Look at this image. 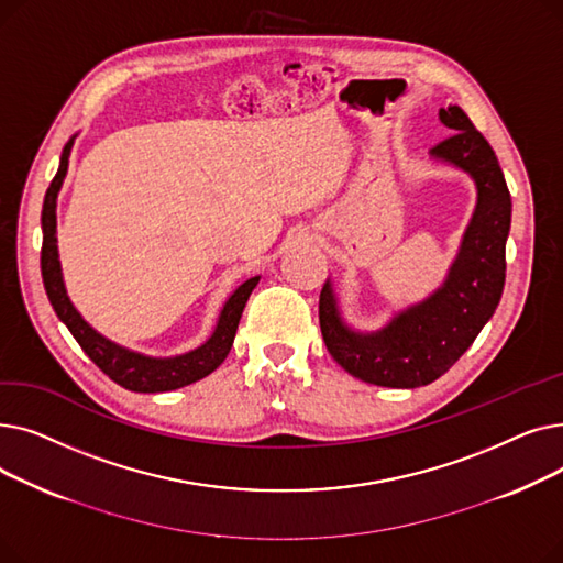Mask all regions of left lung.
<instances>
[{
	"instance_id": "1",
	"label": "left lung",
	"mask_w": 563,
	"mask_h": 563,
	"mask_svg": "<svg viewBox=\"0 0 563 563\" xmlns=\"http://www.w3.org/2000/svg\"><path fill=\"white\" fill-rule=\"evenodd\" d=\"M454 130L431 157L454 164L477 185V207L450 274L429 299L397 312L374 333L349 329L331 280L319 297V327L331 356L351 376L383 388H420L445 374L493 317L507 276L511 194L490 143L456 104L440 109Z\"/></svg>"
}]
</instances>
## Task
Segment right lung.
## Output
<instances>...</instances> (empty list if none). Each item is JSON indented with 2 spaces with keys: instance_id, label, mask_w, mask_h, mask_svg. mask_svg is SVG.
<instances>
[{
  "instance_id": "add662e5",
  "label": "right lung",
  "mask_w": 563,
  "mask_h": 563,
  "mask_svg": "<svg viewBox=\"0 0 563 563\" xmlns=\"http://www.w3.org/2000/svg\"><path fill=\"white\" fill-rule=\"evenodd\" d=\"M75 136L66 143L62 153V164L54 175V180L47 187L45 200H43V249H41V272H43V285L47 291V299L62 319L73 338L79 342L84 353L91 358L113 383L123 386L132 393H168L191 386V383L212 374L230 353V346L234 342L236 327L244 312V306L251 297V291L260 283V276L249 278L236 287L228 301L221 308V314L217 319V327L205 344H200L194 351L183 353V356L173 358H153L143 356L139 351H132L128 346H121L111 342L109 338L100 335L91 323L84 321V317L77 312L73 301L68 299V291L64 285L62 262H58V249H56V196L62 191L64 177L68 173V157L73 151Z\"/></svg>"
}]
</instances>
